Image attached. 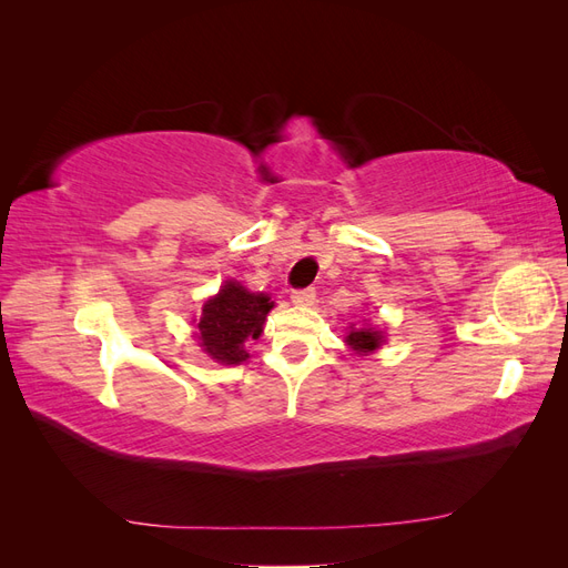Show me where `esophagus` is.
Segmentation results:
<instances>
[{
    "instance_id": "1",
    "label": "esophagus",
    "mask_w": 568,
    "mask_h": 568,
    "mask_svg": "<svg viewBox=\"0 0 568 568\" xmlns=\"http://www.w3.org/2000/svg\"><path fill=\"white\" fill-rule=\"evenodd\" d=\"M291 301H294L296 305H311L315 301V288L313 286L294 288V294H291Z\"/></svg>"
}]
</instances>
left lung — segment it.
I'll return each mask as SVG.
<instances>
[{"instance_id":"1","label":"left lung","mask_w":568,"mask_h":568,"mask_svg":"<svg viewBox=\"0 0 568 568\" xmlns=\"http://www.w3.org/2000/svg\"><path fill=\"white\" fill-rule=\"evenodd\" d=\"M346 341L355 353H372L382 346L384 336H382V332H376V329H372V326H367V329H353L346 336Z\"/></svg>"}]
</instances>
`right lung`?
Returning a JSON list of instances; mask_svg holds the SVG:
<instances>
[{"instance_id": "1", "label": "right lung", "mask_w": 568, "mask_h": 568, "mask_svg": "<svg viewBox=\"0 0 568 568\" xmlns=\"http://www.w3.org/2000/svg\"><path fill=\"white\" fill-rule=\"evenodd\" d=\"M272 303L263 294H251L242 284L227 282L220 294L203 303L199 338L203 351L222 365H239L248 357L244 343L263 334V322Z\"/></svg>"}]
</instances>
